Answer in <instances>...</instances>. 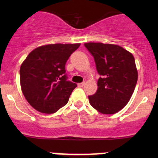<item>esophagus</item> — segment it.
Instances as JSON below:
<instances>
[{"mask_svg": "<svg viewBox=\"0 0 158 158\" xmlns=\"http://www.w3.org/2000/svg\"><path fill=\"white\" fill-rule=\"evenodd\" d=\"M85 82H80V83H78V86H79V87H82L84 85H85Z\"/></svg>", "mask_w": 158, "mask_h": 158, "instance_id": "esophagus-1", "label": "esophagus"}]
</instances>
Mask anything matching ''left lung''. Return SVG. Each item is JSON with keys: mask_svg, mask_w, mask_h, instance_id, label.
<instances>
[{"mask_svg": "<svg viewBox=\"0 0 158 158\" xmlns=\"http://www.w3.org/2000/svg\"><path fill=\"white\" fill-rule=\"evenodd\" d=\"M95 59L102 76L96 92L89 96L91 106L102 114L117 113L128 104L137 81L138 69L133 55L115 44L86 43L84 44Z\"/></svg>", "mask_w": 158, "mask_h": 158, "instance_id": "8db88e82", "label": "left lung"}]
</instances>
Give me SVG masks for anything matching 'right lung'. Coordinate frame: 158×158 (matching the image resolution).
Wrapping results in <instances>:
<instances>
[{
  "mask_svg": "<svg viewBox=\"0 0 158 158\" xmlns=\"http://www.w3.org/2000/svg\"><path fill=\"white\" fill-rule=\"evenodd\" d=\"M80 44H47L30 52L20 66L22 92L36 111L52 114L67 104L76 83L66 80L65 65Z\"/></svg>",
  "mask_w": 158,
  "mask_h": 158,
  "instance_id": "add662e5",
  "label": "right lung"
}]
</instances>
